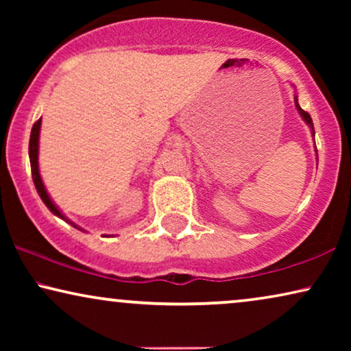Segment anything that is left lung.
Masks as SVG:
<instances>
[{"label": "left lung", "instance_id": "left-lung-1", "mask_svg": "<svg viewBox=\"0 0 351 351\" xmlns=\"http://www.w3.org/2000/svg\"><path fill=\"white\" fill-rule=\"evenodd\" d=\"M294 102H295V108H297V112L300 113V117H302V119H304V121L308 124V128H310V131H311V134H313V137H315V128H313V121H311V117L306 112H304V110L300 108V105H299V100H297V95H294ZM315 152H316V156H318V150H316L315 148ZM318 161V160H316Z\"/></svg>", "mask_w": 351, "mask_h": 351}]
</instances>
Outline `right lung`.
<instances>
[{
  "label": "right lung",
  "mask_w": 351,
  "mask_h": 351,
  "mask_svg": "<svg viewBox=\"0 0 351 351\" xmlns=\"http://www.w3.org/2000/svg\"><path fill=\"white\" fill-rule=\"evenodd\" d=\"M40 131H41V119H38V121H36L35 124H33L32 134H30V143H28V156H30V166H32L33 184H35L36 191H38V195L41 196L43 203H45V204L47 206V209H49L52 214L57 215V217L66 220V222H69L70 225H73L75 228H80L78 225H75L73 222H71V220L66 219L65 215L60 213V209L57 208V206L54 204V201L51 199V196L47 195L46 186H45V184H43L41 176H40V167H38V148H40ZM80 230H83V228H80Z\"/></svg>",
  "instance_id": "right-lung-1"
}]
</instances>
